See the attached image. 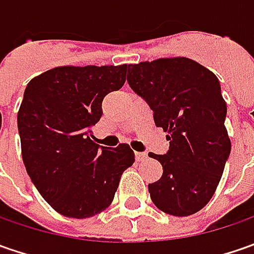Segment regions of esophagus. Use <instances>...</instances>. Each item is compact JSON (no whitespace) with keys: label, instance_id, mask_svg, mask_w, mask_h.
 <instances>
[{"label":"esophagus","instance_id":"obj_1","mask_svg":"<svg viewBox=\"0 0 254 254\" xmlns=\"http://www.w3.org/2000/svg\"><path fill=\"white\" fill-rule=\"evenodd\" d=\"M147 158V154L145 152H135V160L137 161H144Z\"/></svg>","mask_w":254,"mask_h":254}]
</instances>
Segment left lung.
Instances as JSON below:
<instances>
[{
	"label": "left lung",
	"mask_w": 254,
	"mask_h": 254,
	"mask_svg": "<svg viewBox=\"0 0 254 254\" xmlns=\"http://www.w3.org/2000/svg\"><path fill=\"white\" fill-rule=\"evenodd\" d=\"M127 82L168 132L167 154H148L164 170L148 185L154 205L174 216L196 213L213 196L230 154L218 77L188 58H162L128 64Z\"/></svg>",
	"instance_id": "left-lung-1"
}]
</instances>
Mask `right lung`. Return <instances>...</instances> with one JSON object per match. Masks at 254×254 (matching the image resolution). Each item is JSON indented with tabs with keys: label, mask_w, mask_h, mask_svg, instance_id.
I'll use <instances>...</instances> for the list:
<instances>
[{
	"label": "right lung",
	"mask_w": 254,
	"mask_h": 254,
	"mask_svg": "<svg viewBox=\"0 0 254 254\" xmlns=\"http://www.w3.org/2000/svg\"><path fill=\"white\" fill-rule=\"evenodd\" d=\"M128 66H59L34 77L18 112L25 168L56 212L84 219L112 203L122 174L131 167L127 144L93 141L106 94L122 89Z\"/></svg>",
	"instance_id": "right-lung-1"
}]
</instances>
